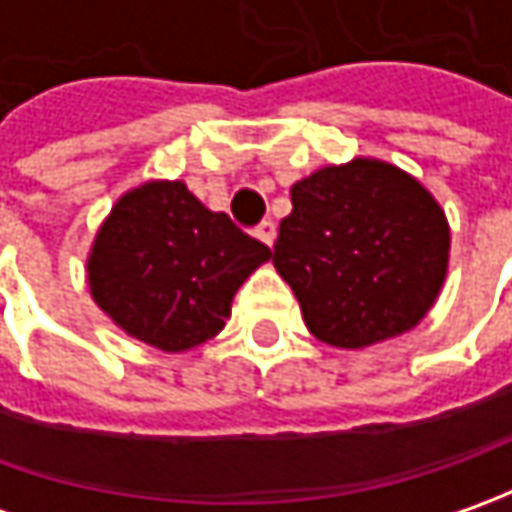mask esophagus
<instances>
[{
    "instance_id": "obj_1",
    "label": "esophagus",
    "mask_w": 512,
    "mask_h": 512,
    "mask_svg": "<svg viewBox=\"0 0 512 512\" xmlns=\"http://www.w3.org/2000/svg\"><path fill=\"white\" fill-rule=\"evenodd\" d=\"M256 236H259V239H262V242H265V245L270 247V245H273V242H276V225H273L270 219H265V222H259V225H256Z\"/></svg>"
}]
</instances>
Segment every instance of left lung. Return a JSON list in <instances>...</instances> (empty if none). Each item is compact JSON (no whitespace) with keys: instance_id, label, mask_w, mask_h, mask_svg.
Segmentation results:
<instances>
[{"instance_id":"obj_1","label":"left lung","mask_w":512,"mask_h":512,"mask_svg":"<svg viewBox=\"0 0 512 512\" xmlns=\"http://www.w3.org/2000/svg\"><path fill=\"white\" fill-rule=\"evenodd\" d=\"M290 202L273 265L316 339L359 350L422 322L442 290L450 227L413 176L353 159L296 182Z\"/></svg>"}]
</instances>
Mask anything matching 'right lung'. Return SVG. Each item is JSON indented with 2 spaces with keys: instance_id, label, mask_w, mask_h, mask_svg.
<instances>
[{
  "instance_id": "1",
  "label": "right lung",
  "mask_w": 512,
  "mask_h": 512,
  "mask_svg": "<svg viewBox=\"0 0 512 512\" xmlns=\"http://www.w3.org/2000/svg\"><path fill=\"white\" fill-rule=\"evenodd\" d=\"M270 256L182 182H148L125 193L99 227L88 282L125 333L179 353L225 327L236 290Z\"/></svg>"
}]
</instances>
